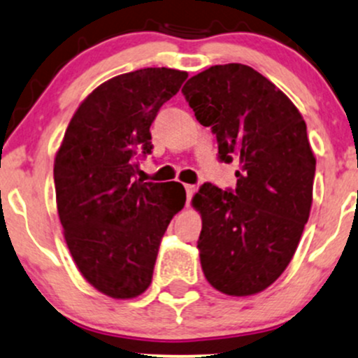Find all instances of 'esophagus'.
I'll return each instance as SVG.
<instances>
[{
    "mask_svg": "<svg viewBox=\"0 0 358 358\" xmlns=\"http://www.w3.org/2000/svg\"><path fill=\"white\" fill-rule=\"evenodd\" d=\"M185 190H187V196H188V199H192L193 193L196 192V188H195V185H185Z\"/></svg>",
    "mask_w": 358,
    "mask_h": 358,
    "instance_id": "esophagus-1",
    "label": "esophagus"
}]
</instances>
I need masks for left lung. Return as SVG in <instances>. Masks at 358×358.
Instances as JSON below:
<instances>
[{
    "label": "left lung",
    "instance_id": "8db88e82",
    "mask_svg": "<svg viewBox=\"0 0 358 358\" xmlns=\"http://www.w3.org/2000/svg\"><path fill=\"white\" fill-rule=\"evenodd\" d=\"M196 121L210 127L219 159H239L236 188L203 183L196 248L207 281L229 296L261 293L285 273L313 202L316 159L296 106L242 64L213 65L182 89Z\"/></svg>",
    "mask_w": 358,
    "mask_h": 358
}]
</instances>
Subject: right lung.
Segmentation results:
<instances>
[{"label": "right lung", "mask_w": 358, "mask_h": 358, "mask_svg": "<svg viewBox=\"0 0 358 358\" xmlns=\"http://www.w3.org/2000/svg\"><path fill=\"white\" fill-rule=\"evenodd\" d=\"M187 72L139 69L113 77L76 110L53 163L57 210L77 268L101 293L136 298L151 285L162 237L183 208L178 182L136 178L150 126Z\"/></svg>", "instance_id": "right-lung-1"}]
</instances>
